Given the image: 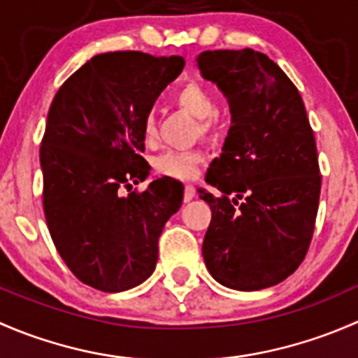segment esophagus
Instances as JSON below:
<instances>
[{"instance_id": "obj_1", "label": "esophagus", "mask_w": 358, "mask_h": 358, "mask_svg": "<svg viewBox=\"0 0 358 358\" xmlns=\"http://www.w3.org/2000/svg\"><path fill=\"white\" fill-rule=\"evenodd\" d=\"M194 196H196V189H194L192 183H185V194H183V201L189 202L194 199Z\"/></svg>"}]
</instances>
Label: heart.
<instances>
[{
  "instance_id": "heart-1",
  "label": "heart",
  "mask_w": 358,
  "mask_h": 358,
  "mask_svg": "<svg viewBox=\"0 0 358 358\" xmlns=\"http://www.w3.org/2000/svg\"><path fill=\"white\" fill-rule=\"evenodd\" d=\"M175 103L194 117L199 119L201 133H208L216 114V102L211 93L199 83H187L175 93ZM142 133L145 142H152L157 135L156 119L152 114L143 119ZM202 162V154L197 150H166L156 159V169L171 178H192Z\"/></svg>"
}]
</instances>
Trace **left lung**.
<instances>
[{"instance_id":"left-lung-1","label":"left lung","mask_w":358,"mask_h":358,"mask_svg":"<svg viewBox=\"0 0 358 358\" xmlns=\"http://www.w3.org/2000/svg\"><path fill=\"white\" fill-rule=\"evenodd\" d=\"M196 62L232 114L206 176L223 196L199 190L213 213L202 256L222 286L265 289L298 268L312 241L320 196L315 136L298 88L266 55L208 50Z\"/></svg>"}]
</instances>
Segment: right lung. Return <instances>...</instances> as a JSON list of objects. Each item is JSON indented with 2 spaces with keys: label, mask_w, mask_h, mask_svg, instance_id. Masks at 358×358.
Returning <instances> with one entry per match:
<instances>
[{
  "label": "right lung",
  "mask_w": 358,
  "mask_h": 358,
  "mask_svg": "<svg viewBox=\"0 0 358 358\" xmlns=\"http://www.w3.org/2000/svg\"><path fill=\"white\" fill-rule=\"evenodd\" d=\"M185 60L102 53L60 86L39 149L43 208L57 251L81 282L121 292L152 275L164 223L183 201L169 178L122 196L149 176L143 119Z\"/></svg>",
  "instance_id": "obj_1"
}]
</instances>
